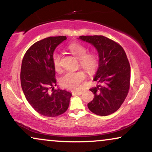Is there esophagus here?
Returning <instances> with one entry per match:
<instances>
[{"mask_svg":"<svg viewBox=\"0 0 152 152\" xmlns=\"http://www.w3.org/2000/svg\"><path fill=\"white\" fill-rule=\"evenodd\" d=\"M74 93H75L76 95H82V93H83L82 91H75Z\"/></svg>","mask_w":152,"mask_h":152,"instance_id":"1","label":"esophagus"}]
</instances>
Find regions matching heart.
<instances>
[{
    "mask_svg": "<svg viewBox=\"0 0 152 152\" xmlns=\"http://www.w3.org/2000/svg\"><path fill=\"white\" fill-rule=\"evenodd\" d=\"M68 50L78 57L80 64L82 67L89 73H93L97 70L99 64V55L95 52H88V48L82 43L75 42L68 45ZM53 64L56 70H59L61 68L60 56L57 53H54L53 55ZM86 79V74L82 70L73 71L69 70L64 73L60 78L59 82L64 88L76 90L80 88L82 82Z\"/></svg>",
    "mask_w": 152,
    "mask_h": 152,
    "instance_id": "obj_1",
    "label": "heart"
}]
</instances>
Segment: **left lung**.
I'll list each match as a JSON object with an SVG mask.
<instances>
[{
	"label": "left lung",
	"instance_id": "left-lung-1",
	"mask_svg": "<svg viewBox=\"0 0 152 152\" xmlns=\"http://www.w3.org/2000/svg\"><path fill=\"white\" fill-rule=\"evenodd\" d=\"M80 39L94 45L99 64L94 81L96 87L90 88L94 98L88 104L89 110L101 116L109 115L121 107L130 87L131 68L123 48L102 35L80 36Z\"/></svg>",
	"mask_w": 152,
	"mask_h": 152
}]
</instances>
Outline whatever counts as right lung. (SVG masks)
Returning <instances> with one entry per match:
<instances>
[{
    "label": "right lung",
    "instance_id": "right-lung-1",
    "mask_svg": "<svg viewBox=\"0 0 152 152\" xmlns=\"http://www.w3.org/2000/svg\"><path fill=\"white\" fill-rule=\"evenodd\" d=\"M66 36L50 37L29 48L20 68V84L27 100L41 115L55 117L66 111L72 94L66 90L54 89L57 80L53 64L56 47Z\"/></svg>",
    "mask_w": 152,
    "mask_h": 152
}]
</instances>
